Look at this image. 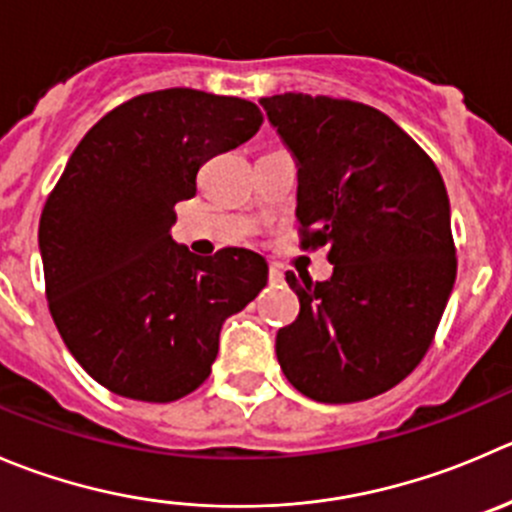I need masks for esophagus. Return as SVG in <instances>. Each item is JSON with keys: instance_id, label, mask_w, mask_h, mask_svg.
<instances>
[{"instance_id": "34e87169", "label": "esophagus", "mask_w": 512, "mask_h": 512, "mask_svg": "<svg viewBox=\"0 0 512 512\" xmlns=\"http://www.w3.org/2000/svg\"><path fill=\"white\" fill-rule=\"evenodd\" d=\"M282 282H285V275L277 267H270V285H282Z\"/></svg>"}]
</instances>
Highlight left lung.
<instances>
[{
	"label": "left lung",
	"mask_w": 512,
	"mask_h": 512,
	"mask_svg": "<svg viewBox=\"0 0 512 512\" xmlns=\"http://www.w3.org/2000/svg\"><path fill=\"white\" fill-rule=\"evenodd\" d=\"M260 104L300 165V247L332 262L325 282L285 275L300 315L277 332L282 372L317 403L388 393L430 350L455 285L440 170L370 104L302 92Z\"/></svg>",
	"instance_id": "1"
}]
</instances>
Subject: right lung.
I'll list each match as a JSON object with an SVG mask.
<instances>
[{"instance_id": "1", "label": "right lung", "mask_w": 512, "mask_h": 512, "mask_svg": "<svg viewBox=\"0 0 512 512\" xmlns=\"http://www.w3.org/2000/svg\"><path fill=\"white\" fill-rule=\"evenodd\" d=\"M262 124L255 102L200 89L137 94L82 137L39 217L52 320L89 377L172 403L210 377L220 327L267 285L257 252L175 245V205L197 172Z\"/></svg>"}]
</instances>
